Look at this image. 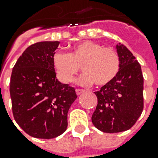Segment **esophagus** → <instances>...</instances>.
I'll use <instances>...</instances> for the list:
<instances>
[{"label":"esophagus","instance_id":"34e87169","mask_svg":"<svg viewBox=\"0 0 158 158\" xmlns=\"http://www.w3.org/2000/svg\"><path fill=\"white\" fill-rule=\"evenodd\" d=\"M83 93H85V90L76 89V94H77V95H80V94H82Z\"/></svg>","mask_w":158,"mask_h":158}]
</instances>
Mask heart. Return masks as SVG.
Returning <instances> with one entry per match:
<instances>
[{"mask_svg": "<svg viewBox=\"0 0 158 158\" xmlns=\"http://www.w3.org/2000/svg\"><path fill=\"white\" fill-rule=\"evenodd\" d=\"M52 65L62 83L72 82L81 66L84 73L79 78V84L89 85L94 83L98 86H103L116 78L121 60L116 51L111 47H103L93 41H84L73 45L67 54L55 53Z\"/></svg>", "mask_w": 158, "mask_h": 158, "instance_id": "heart-1", "label": "heart"}]
</instances>
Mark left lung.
Segmentation results:
<instances>
[{
    "instance_id": "left-lung-1",
    "label": "left lung",
    "mask_w": 158,
    "mask_h": 158,
    "mask_svg": "<svg viewBox=\"0 0 158 158\" xmlns=\"http://www.w3.org/2000/svg\"><path fill=\"white\" fill-rule=\"evenodd\" d=\"M121 67L110 84L94 92L98 99L92 115L94 127L105 133L132 128L143 110V77L140 64L126 46L116 45Z\"/></svg>"
}]
</instances>
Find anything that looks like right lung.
Listing matches in <instances>:
<instances>
[{"instance_id":"add662e5","label":"right lung","mask_w":158,"mask_h":158,"mask_svg":"<svg viewBox=\"0 0 158 158\" xmlns=\"http://www.w3.org/2000/svg\"><path fill=\"white\" fill-rule=\"evenodd\" d=\"M59 42L29 46L13 67L10 97L15 120L25 133L52 139L67 128V113L77 99L75 89L56 78L52 57Z\"/></svg>"}]
</instances>
